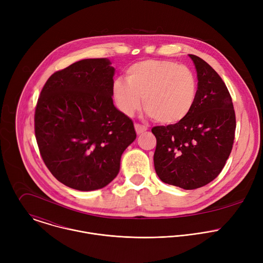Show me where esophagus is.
I'll return each instance as SVG.
<instances>
[{"label":"esophagus","mask_w":263,"mask_h":263,"mask_svg":"<svg viewBox=\"0 0 263 263\" xmlns=\"http://www.w3.org/2000/svg\"><path fill=\"white\" fill-rule=\"evenodd\" d=\"M135 131H136V133L139 135V134H141V133H143V132H145L146 130H147V128L145 127V126H142V125H139V124H135Z\"/></svg>","instance_id":"esophagus-1"}]
</instances>
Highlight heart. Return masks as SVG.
Wrapping results in <instances>:
<instances>
[{
	"label": "heart",
	"mask_w": 263,
	"mask_h": 263,
	"mask_svg": "<svg viewBox=\"0 0 263 263\" xmlns=\"http://www.w3.org/2000/svg\"><path fill=\"white\" fill-rule=\"evenodd\" d=\"M126 81L116 80L112 95L117 106L132 117L143 104L146 114L164 125H175L189 117L198 98V80L186 66L171 60L146 59L132 64Z\"/></svg>",
	"instance_id": "b5f03b06"
}]
</instances>
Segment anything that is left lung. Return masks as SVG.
<instances>
[{"label": "left lung", "instance_id": "left-lung-1", "mask_svg": "<svg viewBox=\"0 0 263 263\" xmlns=\"http://www.w3.org/2000/svg\"><path fill=\"white\" fill-rule=\"evenodd\" d=\"M198 77V98L184 121L152 129L157 144L154 166L160 180L196 190L214 180L231 153L236 120L229 90L202 58L191 55Z\"/></svg>", "mask_w": 263, "mask_h": 263}]
</instances>
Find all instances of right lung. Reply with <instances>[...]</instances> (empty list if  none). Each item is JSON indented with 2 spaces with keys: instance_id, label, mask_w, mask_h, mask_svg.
Instances as JSON below:
<instances>
[{
  "instance_id": "obj_1",
  "label": "right lung",
  "mask_w": 263,
  "mask_h": 263,
  "mask_svg": "<svg viewBox=\"0 0 263 263\" xmlns=\"http://www.w3.org/2000/svg\"><path fill=\"white\" fill-rule=\"evenodd\" d=\"M115 67L83 59L54 72L37 101L34 125L43 160L70 189L90 192L114 180L135 140L133 122L112 100Z\"/></svg>"
}]
</instances>
